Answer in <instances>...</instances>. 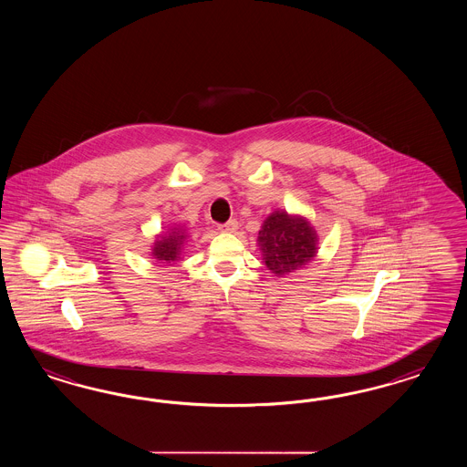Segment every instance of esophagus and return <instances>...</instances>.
Segmentation results:
<instances>
[{
    "label": "esophagus",
    "instance_id": "34e87169",
    "mask_svg": "<svg viewBox=\"0 0 467 467\" xmlns=\"http://www.w3.org/2000/svg\"><path fill=\"white\" fill-rule=\"evenodd\" d=\"M238 227H240V224H238V221H234V219H231L229 223H226L224 226L219 227L223 233H236L238 231Z\"/></svg>",
    "mask_w": 467,
    "mask_h": 467
}]
</instances>
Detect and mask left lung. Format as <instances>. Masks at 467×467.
Listing matches in <instances>:
<instances>
[{"mask_svg":"<svg viewBox=\"0 0 467 467\" xmlns=\"http://www.w3.org/2000/svg\"><path fill=\"white\" fill-rule=\"evenodd\" d=\"M256 244L267 270L285 277L313 262L318 254V233L305 215L277 209L264 221Z\"/></svg>","mask_w":467,"mask_h":467,"instance_id":"1","label":"left lung"}]
</instances>
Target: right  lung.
Returning <instances> with one entry per match:
<instances>
[{
	"mask_svg": "<svg viewBox=\"0 0 467 467\" xmlns=\"http://www.w3.org/2000/svg\"><path fill=\"white\" fill-rule=\"evenodd\" d=\"M188 243H190V234L186 227L182 224H172L168 231L156 234V240L150 248V258L156 260L159 267L178 264L180 260H183Z\"/></svg>",
	"mask_w": 467,
	"mask_h": 467,
	"instance_id": "add662e5",
	"label": "right lung"
}]
</instances>
